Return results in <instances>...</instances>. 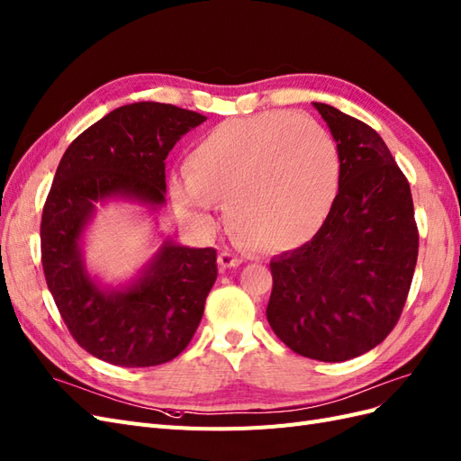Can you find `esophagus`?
I'll return each instance as SVG.
<instances>
[{"instance_id":"34e87169","label":"esophagus","mask_w":461,"mask_h":461,"mask_svg":"<svg viewBox=\"0 0 461 461\" xmlns=\"http://www.w3.org/2000/svg\"><path fill=\"white\" fill-rule=\"evenodd\" d=\"M218 262H220L221 268H235V267L241 265L243 258L238 257V255L230 253V251H221V253L218 255Z\"/></svg>"}]
</instances>
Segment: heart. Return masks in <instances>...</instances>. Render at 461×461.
<instances>
[{
    "instance_id": "obj_1",
    "label": "heart",
    "mask_w": 461,
    "mask_h": 461,
    "mask_svg": "<svg viewBox=\"0 0 461 461\" xmlns=\"http://www.w3.org/2000/svg\"><path fill=\"white\" fill-rule=\"evenodd\" d=\"M339 189V154L311 115L267 112L210 129L187 154V174L169 179L177 212L212 226L216 201L231 226L270 249L309 241Z\"/></svg>"
}]
</instances>
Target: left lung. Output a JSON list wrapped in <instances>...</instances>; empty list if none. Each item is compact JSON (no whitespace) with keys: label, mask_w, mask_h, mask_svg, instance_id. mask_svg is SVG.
<instances>
[{"label":"left lung","mask_w":461,"mask_h":461,"mask_svg":"<svg viewBox=\"0 0 461 461\" xmlns=\"http://www.w3.org/2000/svg\"><path fill=\"white\" fill-rule=\"evenodd\" d=\"M336 140L339 189L314 238L270 260L267 319L303 357L339 363L398 324L417 265L411 189L373 127L312 102Z\"/></svg>","instance_id":"1"}]
</instances>
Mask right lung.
Returning <instances> with one entry per match:
<instances>
[{"label": "right lung", "mask_w": 461, "mask_h": 461, "mask_svg": "<svg viewBox=\"0 0 461 461\" xmlns=\"http://www.w3.org/2000/svg\"><path fill=\"white\" fill-rule=\"evenodd\" d=\"M206 117L172 104L135 102L104 115L65 150L42 210L41 247L48 289L71 336L117 366H154L189 346L212 289L216 249L164 241L140 278L104 289L90 278L81 235L95 203L122 196L166 203V158Z\"/></svg>", "instance_id": "1"}]
</instances>
